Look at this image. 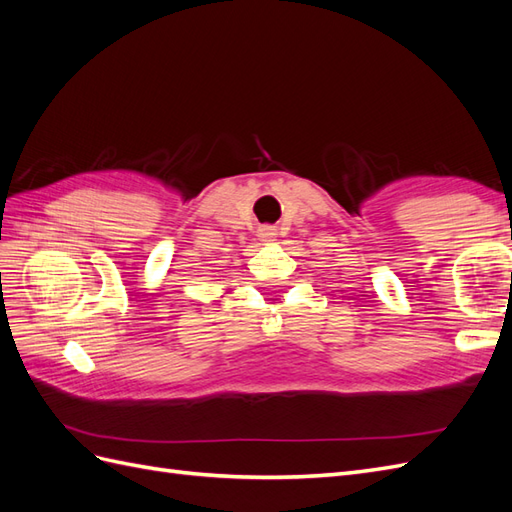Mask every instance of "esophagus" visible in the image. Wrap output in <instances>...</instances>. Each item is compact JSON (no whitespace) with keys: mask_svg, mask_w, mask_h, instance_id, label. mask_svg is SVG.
Instances as JSON below:
<instances>
[{"mask_svg":"<svg viewBox=\"0 0 512 512\" xmlns=\"http://www.w3.org/2000/svg\"><path fill=\"white\" fill-rule=\"evenodd\" d=\"M258 237L260 241H275V228L273 226H260L258 228Z\"/></svg>","mask_w":512,"mask_h":512,"instance_id":"esophagus-1","label":"esophagus"}]
</instances>
